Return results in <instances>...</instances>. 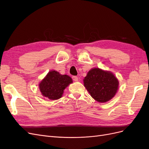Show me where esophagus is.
Wrapping results in <instances>:
<instances>
[{
  "label": "esophagus",
  "instance_id": "obj_1",
  "mask_svg": "<svg viewBox=\"0 0 149 149\" xmlns=\"http://www.w3.org/2000/svg\"><path fill=\"white\" fill-rule=\"evenodd\" d=\"M72 78H73V79L74 81H78V78L76 76H73V77H72Z\"/></svg>",
  "mask_w": 149,
  "mask_h": 149
}]
</instances>
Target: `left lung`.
Wrapping results in <instances>:
<instances>
[{
    "label": "left lung",
    "mask_w": 149,
    "mask_h": 149,
    "mask_svg": "<svg viewBox=\"0 0 149 149\" xmlns=\"http://www.w3.org/2000/svg\"><path fill=\"white\" fill-rule=\"evenodd\" d=\"M84 87L94 100L106 102L114 97L119 89V81L111 71L94 68L83 79Z\"/></svg>",
    "instance_id": "8db88e82"
}]
</instances>
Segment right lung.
Listing matches in <instances>:
<instances>
[{"label": "right lung", "instance_id": "right-lung-1", "mask_svg": "<svg viewBox=\"0 0 149 149\" xmlns=\"http://www.w3.org/2000/svg\"><path fill=\"white\" fill-rule=\"evenodd\" d=\"M73 83L70 76L61 74L55 70L49 71L40 83L39 89L42 95L50 100H57L62 97L64 89Z\"/></svg>", "mask_w": 149, "mask_h": 149}]
</instances>
